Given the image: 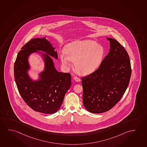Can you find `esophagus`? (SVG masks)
<instances>
[{
    "label": "esophagus",
    "instance_id": "obj_1",
    "mask_svg": "<svg viewBox=\"0 0 147 147\" xmlns=\"http://www.w3.org/2000/svg\"><path fill=\"white\" fill-rule=\"evenodd\" d=\"M74 79L75 80V81L76 82H80V79L79 77H75L74 78Z\"/></svg>",
    "mask_w": 147,
    "mask_h": 147
}]
</instances>
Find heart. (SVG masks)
<instances>
[{"instance_id":"1","label":"heart","mask_w":147,"mask_h":147,"mask_svg":"<svg viewBox=\"0 0 147 147\" xmlns=\"http://www.w3.org/2000/svg\"><path fill=\"white\" fill-rule=\"evenodd\" d=\"M65 54L60 55L61 62L65 67L74 62L75 70L80 75H88L96 71L102 62L105 54L103 47L93 40L76 41L68 44Z\"/></svg>"}]
</instances>
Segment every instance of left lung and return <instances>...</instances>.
Segmentation results:
<instances>
[{"label":"left lung","instance_id":"1","mask_svg":"<svg viewBox=\"0 0 147 147\" xmlns=\"http://www.w3.org/2000/svg\"><path fill=\"white\" fill-rule=\"evenodd\" d=\"M109 41V53L99 67L81 78L84 107L89 112H106L119 102L128 87L131 68L128 54L117 40Z\"/></svg>","mask_w":147,"mask_h":147}]
</instances>
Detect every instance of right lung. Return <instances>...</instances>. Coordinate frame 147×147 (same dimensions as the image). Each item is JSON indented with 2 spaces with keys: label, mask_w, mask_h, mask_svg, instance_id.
I'll list each match as a JSON object with an SVG mask.
<instances>
[{
  "label": "right lung",
  "mask_w": 147,
  "mask_h": 147,
  "mask_svg": "<svg viewBox=\"0 0 147 147\" xmlns=\"http://www.w3.org/2000/svg\"><path fill=\"white\" fill-rule=\"evenodd\" d=\"M55 49L45 37L33 39L21 48L14 64V78L21 97L32 109L45 114L58 111L71 86L70 74L59 72L55 67L51 58L58 59ZM34 53L39 54L44 63L36 80L29 74L32 68L28 59Z\"/></svg>",
  "instance_id": "add662e5"
}]
</instances>
